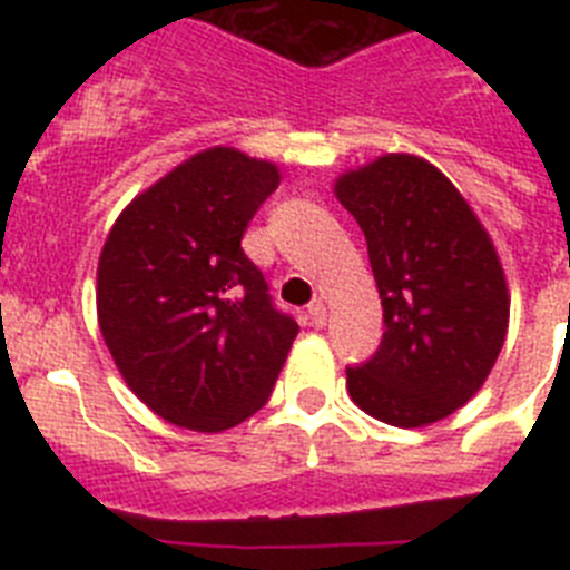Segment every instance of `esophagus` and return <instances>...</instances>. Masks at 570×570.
Returning <instances> with one entry per match:
<instances>
[{
	"instance_id": "esophagus-1",
	"label": "esophagus",
	"mask_w": 570,
	"mask_h": 570,
	"mask_svg": "<svg viewBox=\"0 0 570 570\" xmlns=\"http://www.w3.org/2000/svg\"><path fill=\"white\" fill-rule=\"evenodd\" d=\"M308 316H311V325H316V328H322L325 322H328V308H325V302H311L308 308Z\"/></svg>"
}]
</instances>
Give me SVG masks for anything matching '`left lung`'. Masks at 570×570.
<instances>
[{"label":"left lung","mask_w":570,"mask_h":570,"mask_svg":"<svg viewBox=\"0 0 570 570\" xmlns=\"http://www.w3.org/2000/svg\"><path fill=\"white\" fill-rule=\"evenodd\" d=\"M334 194L360 223L385 334L347 394L374 420L425 428L465 405L491 374L511 294L491 234L436 165L382 154L336 176Z\"/></svg>","instance_id":"obj_1"}]
</instances>
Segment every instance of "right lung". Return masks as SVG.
Segmentation results:
<instances>
[{"instance_id":"add662e5","label":"right lung","mask_w":570,"mask_h":570,"mask_svg":"<svg viewBox=\"0 0 570 570\" xmlns=\"http://www.w3.org/2000/svg\"><path fill=\"white\" fill-rule=\"evenodd\" d=\"M279 168L214 145L136 194L99 254L97 320L156 416L219 434L271 396L299 325L279 314L242 234Z\"/></svg>"}]
</instances>
